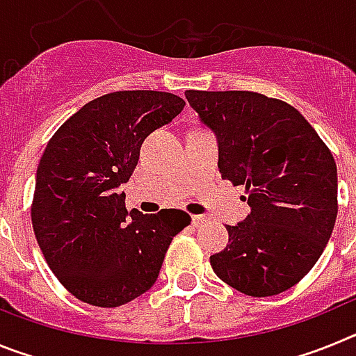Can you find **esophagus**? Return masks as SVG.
<instances>
[{
	"mask_svg": "<svg viewBox=\"0 0 356 356\" xmlns=\"http://www.w3.org/2000/svg\"><path fill=\"white\" fill-rule=\"evenodd\" d=\"M207 216H201V213H197V216H193V225L196 226V228H200V226H205L207 225Z\"/></svg>",
	"mask_w": 356,
	"mask_h": 356,
	"instance_id": "obj_1",
	"label": "esophagus"
}]
</instances>
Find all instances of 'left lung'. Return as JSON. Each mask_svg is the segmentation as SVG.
Instances as JSON below:
<instances>
[{"label": "left lung", "mask_w": 356, "mask_h": 356, "mask_svg": "<svg viewBox=\"0 0 356 356\" xmlns=\"http://www.w3.org/2000/svg\"><path fill=\"white\" fill-rule=\"evenodd\" d=\"M216 134L219 171L244 185L251 213L228 229L210 266L229 287L266 298L296 285L319 260L337 219V165L289 103L250 90H187Z\"/></svg>", "instance_id": "left-lung-1"}]
</instances>
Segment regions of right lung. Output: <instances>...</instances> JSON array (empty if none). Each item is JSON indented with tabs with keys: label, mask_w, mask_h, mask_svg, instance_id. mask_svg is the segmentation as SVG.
<instances>
[{
	"label": "right lung",
	"mask_w": 356,
	"mask_h": 356,
	"mask_svg": "<svg viewBox=\"0 0 356 356\" xmlns=\"http://www.w3.org/2000/svg\"><path fill=\"white\" fill-rule=\"evenodd\" d=\"M184 106L159 90L105 94L71 115L44 149L31 225L49 269L83 303L114 308L149 291L172 237L191 225L184 210L128 212L118 193L144 139Z\"/></svg>",
	"instance_id": "right-lung-1"
}]
</instances>
